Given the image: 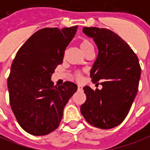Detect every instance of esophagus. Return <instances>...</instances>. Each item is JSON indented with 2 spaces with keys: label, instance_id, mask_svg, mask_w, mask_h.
Wrapping results in <instances>:
<instances>
[{
  "label": "esophagus",
  "instance_id": "obj_1",
  "mask_svg": "<svg viewBox=\"0 0 150 150\" xmlns=\"http://www.w3.org/2000/svg\"><path fill=\"white\" fill-rule=\"evenodd\" d=\"M83 88L81 85H78V90H82Z\"/></svg>",
  "mask_w": 150,
  "mask_h": 150
}]
</instances>
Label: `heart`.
I'll return each mask as SVG.
<instances>
[{
  "label": "heart",
  "mask_w": 150,
  "mask_h": 150,
  "mask_svg": "<svg viewBox=\"0 0 150 150\" xmlns=\"http://www.w3.org/2000/svg\"><path fill=\"white\" fill-rule=\"evenodd\" d=\"M79 47H80V50H82V52L84 53V55H85L86 53H88L89 50H93V45L92 43L90 42L89 40H88V39H81L80 40V41H79ZM82 78V76L80 74H75V79H77V80H80Z\"/></svg>",
  "instance_id": "obj_1"
}]
</instances>
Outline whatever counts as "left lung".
Masks as SVG:
<instances>
[{"label":"left lung","mask_w":150,"mask_h":150,"mask_svg":"<svg viewBox=\"0 0 150 150\" xmlns=\"http://www.w3.org/2000/svg\"><path fill=\"white\" fill-rule=\"evenodd\" d=\"M86 35L92 37L98 55L90 71L94 83L102 88H83L86 101L80 111L89 124L101 129L119 125L129 112L137 96L141 78L138 57L120 36L109 29L83 28Z\"/></svg>","instance_id":"obj_1"}]
</instances>
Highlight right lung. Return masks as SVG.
I'll list each match as a JSON object with an SVG mask.
<instances>
[{"instance_id": "1", "label": "right lung", "mask_w": 150, "mask_h": 150, "mask_svg": "<svg viewBox=\"0 0 150 150\" xmlns=\"http://www.w3.org/2000/svg\"><path fill=\"white\" fill-rule=\"evenodd\" d=\"M77 28L39 30L24 43L12 62L9 103L18 124L31 135L45 136L57 129L65 105L77 90L75 83L67 81L57 87L51 81Z\"/></svg>"}]
</instances>
